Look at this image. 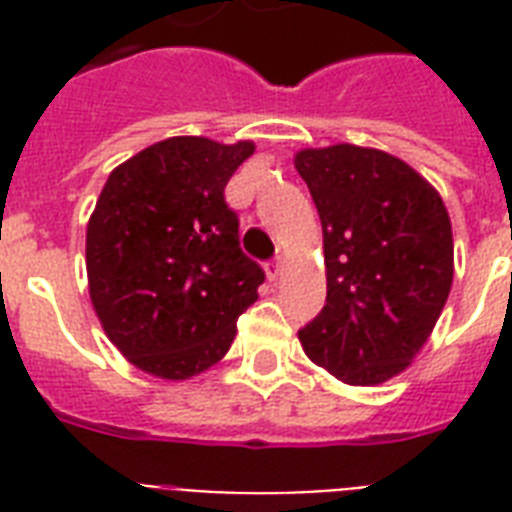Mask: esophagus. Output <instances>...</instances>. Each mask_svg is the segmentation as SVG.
<instances>
[{
  "label": "esophagus",
  "mask_w": 512,
  "mask_h": 512,
  "mask_svg": "<svg viewBox=\"0 0 512 512\" xmlns=\"http://www.w3.org/2000/svg\"><path fill=\"white\" fill-rule=\"evenodd\" d=\"M265 273H268V279H271V281L279 279V276H281V260H279V257L265 265Z\"/></svg>",
  "instance_id": "obj_1"
}]
</instances>
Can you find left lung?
Segmentation results:
<instances>
[{
    "instance_id": "left-lung-1",
    "label": "left lung",
    "mask_w": 512,
    "mask_h": 512,
    "mask_svg": "<svg viewBox=\"0 0 512 512\" xmlns=\"http://www.w3.org/2000/svg\"><path fill=\"white\" fill-rule=\"evenodd\" d=\"M324 228L327 303L300 329L311 361L348 385L404 372L452 289V223L396 156L340 143L295 159Z\"/></svg>"
}]
</instances>
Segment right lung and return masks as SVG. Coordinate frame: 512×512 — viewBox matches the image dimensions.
Wrapping results in <instances>:
<instances>
[{
    "instance_id": "add662e5",
    "label": "right lung",
    "mask_w": 512,
    "mask_h": 512,
    "mask_svg": "<svg viewBox=\"0 0 512 512\" xmlns=\"http://www.w3.org/2000/svg\"><path fill=\"white\" fill-rule=\"evenodd\" d=\"M252 143L167 138L108 175L87 225L90 297L108 340L164 380L228 353L265 271L241 252L225 185Z\"/></svg>"
}]
</instances>
